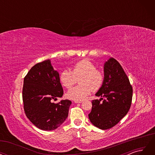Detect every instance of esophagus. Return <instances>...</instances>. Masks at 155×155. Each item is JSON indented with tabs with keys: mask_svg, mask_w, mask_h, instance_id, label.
<instances>
[{
	"mask_svg": "<svg viewBox=\"0 0 155 155\" xmlns=\"http://www.w3.org/2000/svg\"><path fill=\"white\" fill-rule=\"evenodd\" d=\"M82 102H83L82 100H75L74 101L75 104H81V103H82Z\"/></svg>",
	"mask_w": 155,
	"mask_h": 155,
	"instance_id": "esophagus-1",
	"label": "esophagus"
}]
</instances>
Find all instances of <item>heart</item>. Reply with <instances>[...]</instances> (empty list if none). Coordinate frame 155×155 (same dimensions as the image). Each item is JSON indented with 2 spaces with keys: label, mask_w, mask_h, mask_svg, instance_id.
I'll return each mask as SVG.
<instances>
[{
  "label": "heart",
  "mask_w": 155,
  "mask_h": 155,
  "mask_svg": "<svg viewBox=\"0 0 155 155\" xmlns=\"http://www.w3.org/2000/svg\"><path fill=\"white\" fill-rule=\"evenodd\" d=\"M79 78V84L81 85L70 88L67 92L66 96L70 100H83L92 90L94 92L100 90L105 81L104 73L97 70L96 65L88 59L74 64L72 71L65 69L59 75L60 82L67 88L72 87Z\"/></svg>",
  "instance_id": "obj_1"
}]
</instances>
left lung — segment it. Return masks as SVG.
I'll use <instances>...</instances> for the list:
<instances>
[{"mask_svg": "<svg viewBox=\"0 0 155 155\" xmlns=\"http://www.w3.org/2000/svg\"><path fill=\"white\" fill-rule=\"evenodd\" d=\"M104 76V85L96 94L101 97L92 101L88 118L96 127L106 130L116 125L127 114L132 102L133 88L123 68L114 58L105 63Z\"/></svg>", "mask_w": 155, "mask_h": 155, "instance_id": "left-lung-1", "label": "left lung"}]
</instances>
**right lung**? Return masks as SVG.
Segmentation results:
<instances>
[{
	"label": "right lung",
	"mask_w": 155,
	"mask_h": 155,
	"mask_svg": "<svg viewBox=\"0 0 155 155\" xmlns=\"http://www.w3.org/2000/svg\"><path fill=\"white\" fill-rule=\"evenodd\" d=\"M63 89L59 74L50 59L35 64L24 79L22 100L27 118L37 127L44 130L57 129L67 119L71 101L51 102L61 97Z\"/></svg>",
	"instance_id": "1"
}]
</instances>
